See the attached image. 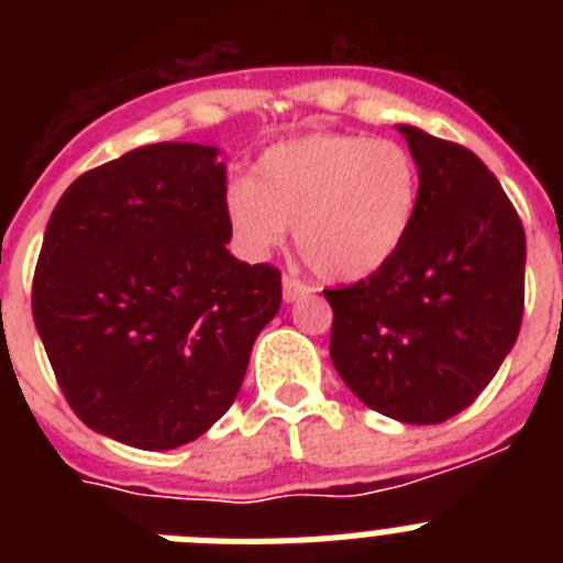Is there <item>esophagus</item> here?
Masks as SVG:
<instances>
[{
  "instance_id": "1",
  "label": "esophagus",
  "mask_w": 563,
  "mask_h": 563,
  "mask_svg": "<svg viewBox=\"0 0 563 563\" xmlns=\"http://www.w3.org/2000/svg\"><path fill=\"white\" fill-rule=\"evenodd\" d=\"M307 292H312V287L307 285V282H301L298 276H292V273H287V276L282 278V296H285L287 305H290V301H296V298L307 296Z\"/></svg>"
}]
</instances>
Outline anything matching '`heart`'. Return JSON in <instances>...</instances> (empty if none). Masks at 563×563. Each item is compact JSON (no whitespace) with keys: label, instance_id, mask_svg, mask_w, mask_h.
I'll return each instance as SVG.
<instances>
[{"label":"heart","instance_id":"b5f03b06","mask_svg":"<svg viewBox=\"0 0 563 563\" xmlns=\"http://www.w3.org/2000/svg\"><path fill=\"white\" fill-rule=\"evenodd\" d=\"M253 174L256 183L225 188L239 245L265 256L296 225L305 265L327 282H357L391 262L420 206L415 154L369 134H301L267 148Z\"/></svg>","mask_w":563,"mask_h":563}]
</instances>
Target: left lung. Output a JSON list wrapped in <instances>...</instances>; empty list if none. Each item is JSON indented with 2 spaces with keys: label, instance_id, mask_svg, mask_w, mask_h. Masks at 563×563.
Segmentation results:
<instances>
[{
  "label": "left lung",
  "instance_id": "1",
  "mask_svg": "<svg viewBox=\"0 0 563 563\" xmlns=\"http://www.w3.org/2000/svg\"><path fill=\"white\" fill-rule=\"evenodd\" d=\"M420 168L415 225L391 262L324 290L330 355L361 402L434 426L467 409L525 316V228L471 148L397 126Z\"/></svg>",
  "mask_w": 563,
  "mask_h": 563
}]
</instances>
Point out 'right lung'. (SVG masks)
<instances>
[{"mask_svg": "<svg viewBox=\"0 0 563 563\" xmlns=\"http://www.w3.org/2000/svg\"><path fill=\"white\" fill-rule=\"evenodd\" d=\"M152 143L81 174L44 231L33 321L69 409L143 451L180 449L236 400L282 273L231 256L225 163Z\"/></svg>", "mask_w": 563, "mask_h": 563, "instance_id": "1", "label": "right lung"}]
</instances>
